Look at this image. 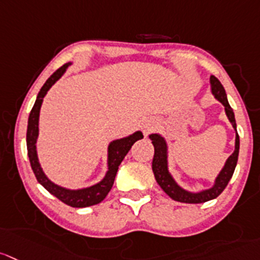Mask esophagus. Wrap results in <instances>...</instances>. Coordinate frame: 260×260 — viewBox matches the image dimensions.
Here are the masks:
<instances>
[{
  "mask_svg": "<svg viewBox=\"0 0 260 260\" xmlns=\"http://www.w3.org/2000/svg\"><path fill=\"white\" fill-rule=\"evenodd\" d=\"M142 128H143V132H144V134L147 135L148 133H150L154 128V122H153L152 120H145L143 121L142 123Z\"/></svg>",
  "mask_w": 260,
  "mask_h": 260,
  "instance_id": "esophagus-1",
  "label": "esophagus"
}]
</instances>
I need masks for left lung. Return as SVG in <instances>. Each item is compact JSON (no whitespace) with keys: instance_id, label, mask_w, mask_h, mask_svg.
I'll use <instances>...</instances> for the list:
<instances>
[{"instance_id":"1","label":"left lung","mask_w":260,"mask_h":260,"mask_svg":"<svg viewBox=\"0 0 260 260\" xmlns=\"http://www.w3.org/2000/svg\"><path fill=\"white\" fill-rule=\"evenodd\" d=\"M209 83H211V93L214 95L219 103H222L224 107V112H226L227 118L231 122L232 127L235 130V149L232 154L224 162V166L219 171L214 179L213 185L208 189H202L199 191H190V190L184 189L177 184L175 177L172 176L169 169V144L165 137H162L158 133L149 135V139L152 140V144L154 147V157H153L152 169L153 174H154L155 180H157L158 185L162 187L163 191L169 195L171 199L176 200L180 203H187V204H198V203H206L208 200L216 199L219 194L224 190L227 186L229 181L231 180L232 175H234L235 167L237 165V158H239V149H240V138L237 134L236 128V120H235V113L232 111L231 106H230L229 101H227L226 90H224L223 85L221 81L212 75L209 78Z\"/></svg>"}]
</instances>
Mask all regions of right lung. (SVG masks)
<instances>
[{
	"instance_id": "obj_1",
	"label": "right lung",
	"mask_w": 260,
	"mask_h": 260,
	"mask_svg": "<svg viewBox=\"0 0 260 260\" xmlns=\"http://www.w3.org/2000/svg\"><path fill=\"white\" fill-rule=\"evenodd\" d=\"M73 65V62H68L63 66H61L57 71H54L44 85L42 86L39 90L38 95H37L36 103H34L33 108L30 111V115L28 118V130H26V148H28V157L30 160L31 170H33L34 175H36L37 180L39 184L51 192L52 195L60 199L68 206L74 207V208H85V207L95 206L98 203L102 202L107 194L110 192L111 187H112L113 181H115L116 174H117L118 166L121 165L125 155L127 154L128 150L132 149L133 144L138 140L143 139L142 132H135L133 134L127 135V137L120 138V139H115L108 144L107 147V171L103 179L100 182L90 186L81 187V189H69V187L61 186V185L54 184L52 180L48 179L46 174H44L43 169H42L41 162L38 158V150H37V140H38L39 135V113H41L42 103H43V98L48 93L49 89L52 88L58 79L66 73L69 66Z\"/></svg>"
}]
</instances>
